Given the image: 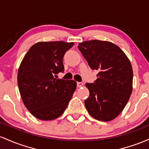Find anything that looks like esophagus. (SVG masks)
Masks as SVG:
<instances>
[{"label": "esophagus", "mask_w": 149, "mask_h": 149, "mask_svg": "<svg viewBox=\"0 0 149 149\" xmlns=\"http://www.w3.org/2000/svg\"><path fill=\"white\" fill-rule=\"evenodd\" d=\"M77 87H81L83 86L82 82H77Z\"/></svg>", "instance_id": "obj_1"}]
</instances>
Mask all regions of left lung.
<instances>
[{"label":"left lung","mask_w":149,"mask_h":149,"mask_svg":"<svg viewBox=\"0 0 149 149\" xmlns=\"http://www.w3.org/2000/svg\"><path fill=\"white\" fill-rule=\"evenodd\" d=\"M78 48L92 70L98 71L93 84L86 83L89 96L84 104L95 119L108 122L123 111L132 92L133 71L131 63L114 43L91 40Z\"/></svg>","instance_id":"obj_1"}]
</instances>
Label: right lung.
Listing matches in <instances>:
<instances>
[{"instance_id":"obj_1","label":"right lung","mask_w":149,"mask_h":149,"mask_svg":"<svg viewBox=\"0 0 149 149\" xmlns=\"http://www.w3.org/2000/svg\"><path fill=\"white\" fill-rule=\"evenodd\" d=\"M74 43L38 42L26 53L18 69L17 84L27 110L41 120L56 119L64 113L77 87L74 80L58 79L64 70L63 56Z\"/></svg>"}]
</instances>
